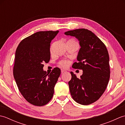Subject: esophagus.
I'll use <instances>...</instances> for the list:
<instances>
[{
  "label": "esophagus",
  "instance_id": "esophagus-1",
  "mask_svg": "<svg viewBox=\"0 0 125 125\" xmlns=\"http://www.w3.org/2000/svg\"><path fill=\"white\" fill-rule=\"evenodd\" d=\"M66 72H67V71H66L64 70H63V69L61 70V73H66Z\"/></svg>",
  "mask_w": 125,
  "mask_h": 125
}]
</instances>
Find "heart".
<instances>
[{
	"mask_svg": "<svg viewBox=\"0 0 125 125\" xmlns=\"http://www.w3.org/2000/svg\"><path fill=\"white\" fill-rule=\"evenodd\" d=\"M60 64L61 66H62V67L65 68V67H68V65H69V62L68 61H66V60L62 61L60 63Z\"/></svg>",
	"mask_w": 125,
	"mask_h": 125,
	"instance_id": "b5f03b06",
	"label": "heart"
}]
</instances>
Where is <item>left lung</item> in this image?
Listing matches in <instances>:
<instances>
[{"label":"left lung","instance_id":"left-lung-1","mask_svg":"<svg viewBox=\"0 0 125 125\" xmlns=\"http://www.w3.org/2000/svg\"><path fill=\"white\" fill-rule=\"evenodd\" d=\"M75 36L79 42L81 48L77 57L78 63L73 67L83 70L81 78L70 72L71 79L69 86L73 100L81 105L95 102L105 91L110 79L109 55L105 45L92 33L84 28L64 33Z\"/></svg>","mask_w":125,"mask_h":125}]
</instances>
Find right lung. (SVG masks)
<instances>
[{"instance_id":"add662e5","label":"right lung","mask_w":125,"mask_h":125,"mask_svg":"<svg viewBox=\"0 0 125 125\" xmlns=\"http://www.w3.org/2000/svg\"><path fill=\"white\" fill-rule=\"evenodd\" d=\"M58 32L38 31L22 40L16 50L13 76L20 93L32 105H46L54 94L61 70L55 68L47 73L43 63L50 60V43Z\"/></svg>"}]
</instances>
